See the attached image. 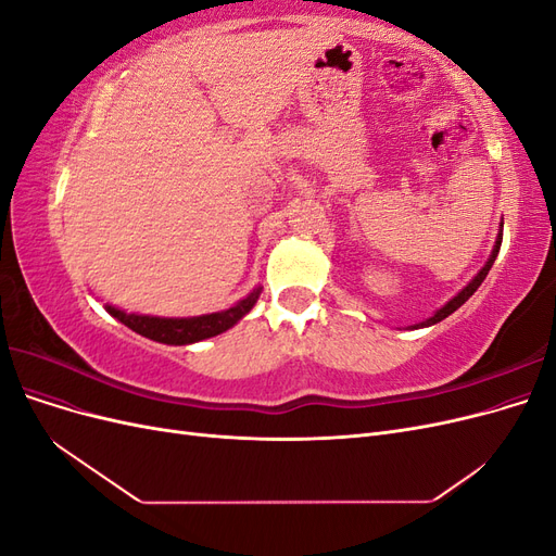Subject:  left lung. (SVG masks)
Instances as JSON below:
<instances>
[{
    "instance_id": "left-lung-1",
    "label": "left lung",
    "mask_w": 556,
    "mask_h": 556,
    "mask_svg": "<svg viewBox=\"0 0 556 556\" xmlns=\"http://www.w3.org/2000/svg\"><path fill=\"white\" fill-rule=\"evenodd\" d=\"M501 239H503V223H501V229H498V237H496V243H494V248H492V255H490V260L484 262V266L480 268V271L473 276V280H470L466 288L462 290V292H457L454 294L447 304L443 306V308H439L435 311L431 317H427V319H422V323H415V325H410L408 329H422V327H431V325H435V323H441V319H445L447 315H452L454 311H457L459 306H464L466 301L473 296V292L480 288L482 285V280L486 278V274H490V268H492V264H494V260H496V255H498V248H501Z\"/></svg>"
}]
</instances>
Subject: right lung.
<instances>
[{
	"label": "right lung",
	"instance_id": "right-lung-1",
	"mask_svg": "<svg viewBox=\"0 0 556 556\" xmlns=\"http://www.w3.org/2000/svg\"><path fill=\"white\" fill-rule=\"evenodd\" d=\"M260 294H262V288H255L248 296H243L241 301H237V304L225 308V311L194 315V317H157V315L125 313L111 304H106L104 308L115 319H121L125 327L146 336V339H150V341H157L164 345H190V343L206 341V339H211V336H217V333L231 329L239 323V319H243L252 311V306L257 304Z\"/></svg>",
	"mask_w": 556,
	"mask_h": 556
}]
</instances>
